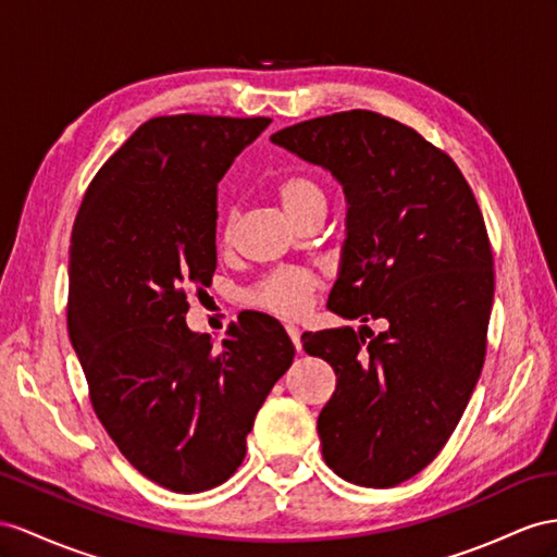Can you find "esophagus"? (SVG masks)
I'll use <instances>...</instances> for the list:
<instances>
[{"mask_svg":"<svg viewBox=\"0 0 557 557\" xmlns=\"http://www.w3.org/2000/svg\"><path fill=\"white\" fill-rule=\"evenodd\" d=\"M284 330H287V334H289V338H292L294 348H296V350H301V332H298V326H296V324H284Z\"/></svg>","mask_w":557,"mask_h":557,"instance_id":"esophagus-1","label":"esophagus"}]
</instances>
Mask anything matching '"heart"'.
Segmentation results:
<instances>
[{
  "label": "heart",
  "mask_w": 557,
  "mask_h": 557,
  "mask_svg": "<svg viewBox=\"0 0 557 557\" xmlns=\"http://www.w3.org/2000/svg\"><path fill=\"white\" fill-rule=\"evenodd\" d=\"M277 197L294 221H301L310 211L326 209V193L308 174H292L277 183ZM235 231V219L231 216L223 225V239L231 242ZM322 280L306 268H280L265 275L247 292V304L275 312L280 318H296L310 306V298L320 289Z\"/></svg>",
  "instance_id": "heart-1"
}]
</instances>
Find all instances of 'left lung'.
<instances>
[{
    "label": "left lung",
    "mask_w": 557,
    "mask_h": 557,
    "mask_svg": "<svg viewBox=\"0 0 557 557\" xmlns=\"http://www.w3.org/2000/svg\"><path fill=\"white\" fill-rule=\"evenodd\" d=\"M270 140L344 185L348 237L326 308L386 324L301 336L336 374L322 456L348 482L395 487L447 445L482 372L494 301L482 211L447 152L379 112H334Z\"/></svg>",
    "instance_id": "8db88e82"
}]
</instances>
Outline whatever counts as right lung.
<instances>
[{"label":"right lung","instance_id":"add662e5","mask_svg":"<svg viewBox=\"0 0 557 557\" xmlns=\"http://www.w3.org/2000/svg\"><path fill=\"white\" fill-rule=\"evenodd\" d=\"M268 117L164 115L84 193L70 237L67 334L91 407L140 475L178 494L231 478L294 360L282 324L245 312L216 348L185 324L216 270V190Z\"/></svg>","mask_w":557,"mask_h":557}]
</instances>
